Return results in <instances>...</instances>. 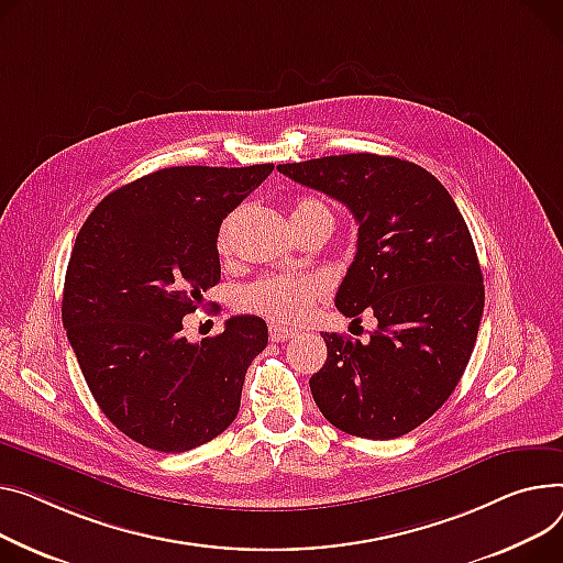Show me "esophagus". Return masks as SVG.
Returning <instances> with one entry per match:
<instances>
[{
    "label": "esophagus",
    "mask_w": 563,
    "mask_h": 563,
    "mask_svg": "<svg viewBox=\"0 0 563 563\" xmlns=\"http://www.w3.org/2000/svg\"><path fill=\"white\" fill-rule=\"evenodd\" d=\"M294 334H296V330H291V328H285V325H278V323L269 325L272 342H287V340H291Z\"/></svg>",
    "instance_id": "1"
}]
</instances>
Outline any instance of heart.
<instances>
[{
    "mask_svg": "<svg viewBox=\"0 0 563 563\" xmlns=\"http://www.w3.org/2000/svg\"><path fill=\"white\" fill-rule=\"evenodd\" d=\"M312 217L332 219L328 206L319 199H301L294 206V221H306ZM231 227L233 219H227L219 231L217 246L221 253L229 249ZM321 294L323 283L314 276H262L238 291V308L265 317L278 325H294L308 317Z\"/></svg>",
    "mask_w": 563,
    "mask_h": 563,
    "instance_id": "heart-1",
    "label": "heart"
}]
</instances>
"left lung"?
<instances>
[{"mask_svg":"<svg viewBox=\"0 0 563 563\" xmlns=\"http://www.w3.org/2000/svg\"><path fill=\"white\" fill-rule=\"evenodd\" d=\"M278 172L353 212L357 251L334 306L353 323L364 310L378 319L364 344L321 332L314 402L342 432L402 437L455 391L477 340L484 285L466 221L430 172L394 156H325Z\"/></svg>","mask_w":563,"mask_h":563,"instance_id":"8db88e82","label":"left lung"}]
</instances>
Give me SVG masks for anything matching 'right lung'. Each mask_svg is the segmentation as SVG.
Listing matches in <instances>:
<instances>
[{
	"instance_id": "add662e5",
	"label": "right lung",
	"mask_w": 563,
	"mask_h": 563,
	"mask_svg": "<svg viewBox=\"0 0 563 563\" xmlns=\"http://www.w3.org/2000/svg\"><path fill=\"white\" fill-rule=\"evenodd\" d=\"M272 172V163L158 169L110 192L74 242L67 340L106 419L152 451H192L238 417L267 323L240 314L201 344L180 330L219 283L221 221Z\"/></svg>"
}]
</instances>
